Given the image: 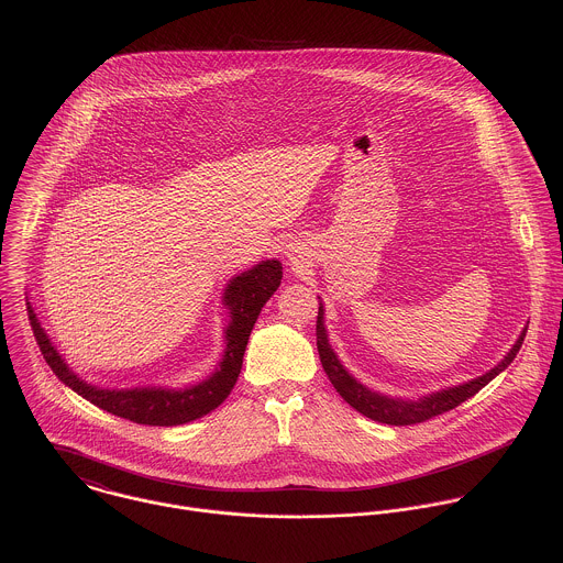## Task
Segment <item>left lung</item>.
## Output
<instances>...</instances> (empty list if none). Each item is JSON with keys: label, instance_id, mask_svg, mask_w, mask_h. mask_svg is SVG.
<instances>
[{"label": "left lung", "instance_id": "obj_1", "mask_svg": "<svg viewBox=\"0 0 563 563\" xmlns=\"http://www.w3.org/2000/svg\"><path fill=\"white\" fill-rule=\"evenodd\" d=\"M525 335H527V327L520 331V335L514 342V346L509 349V353L494 368L483 373L482 377H475V379L464 382L460 386L435 390L431 395H422L418 399H401V397H390V395H382L377 390H371L368 386L357 382L344 368V364L340 362V357L335 355V351L329 344L322 301L319 303V319H317V346H319L322 368H324L329 382L333 384L335 393L349 402L353 409L364 413L366 418L377 420V422H386V424H397V427L429 420V418H433L438 413H444V411L457 407L460 402L468 401L471 397H475L483 386H487L496 375H500L514 362L516 353L520 351V346L525 342Z\"/></svg>", "mask_w": 563, "mask_h": 563}]
</instances>
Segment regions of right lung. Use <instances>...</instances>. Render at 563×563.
I'll use <instances>...</instances> for the list:
<instances>
[{
	"instance_id": "add662e5",
	"label": "right lung",
	"mask_w": 563,
	"mask_h": 563,
	"mask_svg": "<svg viewBox=\"0 0 563 563\" xmlns=\"http://www.w3.org/2000/svg\"><path fill=\"white\" fill-rule=\"evenodd\" d=\"M282 262L279 260H262L234 275L223 292V306L228 310L225 349L217 364V368L201 382L186 388H166V386H136V388H99L95 384L84 382L80 375L65 362L45 327L38 321L32 306H27L30 324L34 329V338L41 346V353L56 377L78 393L81 399L110 411L119 418H128L139 424L152 427H175L190 420H197L225 401L236 386L241 375L244 349L251 335V329L257 321L262 308L273 297V292L282 284Z\"/></svg>"
}]
</instances>
